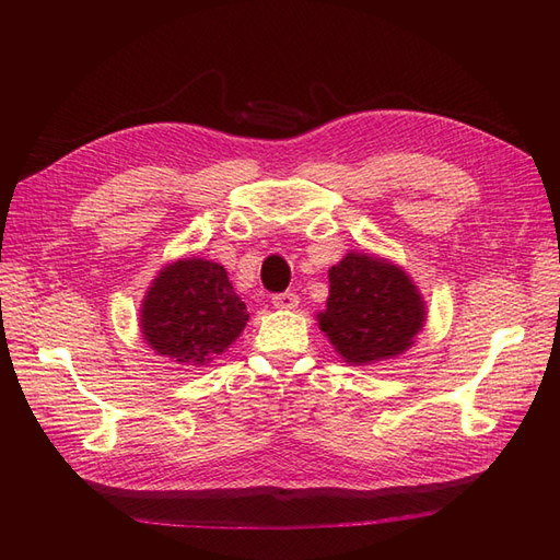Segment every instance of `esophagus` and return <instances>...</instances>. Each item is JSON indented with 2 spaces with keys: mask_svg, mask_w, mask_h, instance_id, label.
I'll list each match as a JSON object with an SVG mask.
<instances>
[{
  "mask_svg": "<svg viewBox=\"0 0 560 560\" xmlns=\"http://www.w3.org/2000/svg\"><path fill=\"white\" fill-rule=\"evenodd\" d=\"M270 303H273V308L278 311H294L299 306V296L294 292H282V294H276Z\"/></svg>",
  "mask_w": 560,
  "mask_h": 560,
  "instance_id": "1",
  "label": "esophagus"
}]
</instances>
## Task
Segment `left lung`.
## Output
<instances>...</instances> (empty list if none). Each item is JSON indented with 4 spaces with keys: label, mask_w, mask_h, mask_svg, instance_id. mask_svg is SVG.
<instances>
[{
    "label": "left lung",
    "mask_w": 560,
    "mask_h": 560,
    "mask_svg": "<svg viewBox=\"0 0 560 560\" xmlns=\"http://www.w3.org/2000/svg\"><path fill=\"white\" fill-rule=\"evenodd\" d=\"M315 317L338 358L371 366L399 358L416 343L428 308L401 266L352 249L329 268L327 308Z\"/></svg>",
    "instance_id": "8db88e82"
}]
</instances>
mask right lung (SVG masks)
<instances>
[{"mask_svg":"<svg viewBox=\"0 0 560 560\" xmlns=\"http://www.w3.org/2000/svg\"><path fill=\"white\" fill-rule=\"evenodd\" d=\"M247 319L222 264L184 257L163 266L151 282L142 299L140 331L161 358L206 366L231 348Z\"/></svg>","mask_w":560,"mask_h":560,"instance_id":"add662e5","label":"right lung"}]
</instances>
